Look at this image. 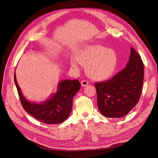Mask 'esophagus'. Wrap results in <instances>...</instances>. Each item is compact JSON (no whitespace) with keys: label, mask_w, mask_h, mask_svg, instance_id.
Masks as SVG:
<instances>
[{"label":"esophagus","mask_w":158,"mask_h":158,"mask_svg":"<svg viewBox=\"0 0 158 158\" xmlns=\"http://www.w3.org/2000/svg\"><path fill=\"white\" fill-rule=\"evenodd\" d=\"M88 84H89V82L86 80H83V81H81V85L83 87H85V86H88Z\"/></svg>","instance_id":"1"}]
</instances>
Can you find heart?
<instances>
[{
  "mask_svg": "<svg viewBox=\"0 0 158 158\" xmlns=\"http://www.w3.org/2000/svg\"><path fill=\"white\" fill-rule=\"evenodd\" d=\"M76 59L86 66L88 76L95 81H103L111 77L117 69L118 58L111 49L98 45H90L81 50L76 54ZM73 69L77 68L74 59L70 60Z\"/></svg>",
  "mask_w": 158,
  "mask_h": 158,
  "instance_id": "b5f03b06",
  "label": "heart"
}]
</instances>
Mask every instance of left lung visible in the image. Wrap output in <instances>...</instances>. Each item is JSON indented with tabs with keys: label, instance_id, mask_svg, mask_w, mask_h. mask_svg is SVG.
Instances as JSON below:
<instances>
[{
	"label": "left lung",
	"instance_id": "obj_1",
	"mask_svg": "<svg viewBox=\"0 0 158 158\" xmlns=\"http://www.w3.org/2000/svg\"><path fill=\"white\" fill-rule=\"evenodd\" d=\"M139 54L131 47L126 66L111 79L95 84L97 106L107 118L127 115L138 102L143 83L144 67Z\"/></svg>",
	"mask_w": 158,
	"mask_h": 158
}]
</instances>
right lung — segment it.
Segmentation results:
<instances>
[{"mask_svg": "<svg viewBox=\"0 0 158 158\" xmlns=\"http://www.w3.org/2000/svg\"><path fill=\"white\" fill-rule=\"evenodd\" d=\"M14 79L23 109L38 121L47 124L60 123L69 117L73 98L81 88L77 79H64L59 82L56 93L52 94L46 101L36 103L27 101L23 95L17 83L15 72Z\"/></svg>", "mask_w": 158, "mask_h": 158, "instance_id": "add662e5", "label": "right lung"}]
</instances>
